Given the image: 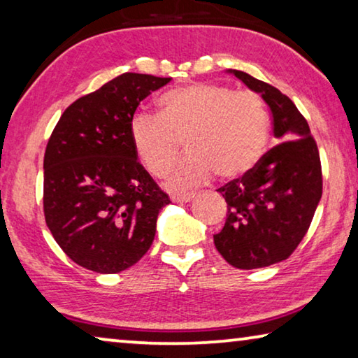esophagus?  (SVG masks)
<instances>
[{
    "mask_svg": "<svg viewBox=\"0 0 358 358\" xmlns=\"http://www.w3.org/2000/svg\"><path fill=\"white\" fill-rule=\"evenodd\" d=\"M196 197L194 193H189V194H173L170 196V199L172 202H191Z\"/></svg>",
    "mask_w": 358,
    "mask_h": 358,
    "instance_id": "obj_1",
    "label": "esophagus"
}]
</instances>
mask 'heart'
<instances>
[{"label": "heart", "instance_id": "heart-1", "mask_svg": "<svg viewBox=\"0 0 358 358\" xmlns=\"http://www.w3.org/2000/svg\"><path fill=\"white\" fill-rule=\"evenodd\" d=\"M159 108L161 115H133L130 136L140 161L156 177L172 169L185 141L189 154L169 177L172 189L193 188L213 172L241 177L260 162L268 145L270 115L257 93L193 83L162 94Z\"/></svg>", "mask_w": 358, "mask_h": 358}]
</instances>
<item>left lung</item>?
<instances>
[{"label": "left lung", "instance_id": "left-lung-1", "mask_svg": "<svg viewBox=\"0 0 358 358\" xmlns=\"http://www.w3.org/2000/svg\"><path fill=\"white\" fill-rule=\"evenodd\" d=\"M227 73L262 96L280 145L250 172L218 189L228 213L213 243L236 268H262L289 257L306 236L322 199V164L307 120L286 94L246 72L228 69Z\"/></svg>", "mask_w": 358, "mask_h": 358}]
</instances>
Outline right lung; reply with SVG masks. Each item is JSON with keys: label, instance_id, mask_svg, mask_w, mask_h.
<instances>
[{"label": "right lung", "instance_id": "1", "mask_svg": "<svg viewBox=\"0 0 358 358\" xmlns=\"http://www.w3.org/2000/svg\"><path fill=\"white\" fill-rule=\"evenodd\" d=\"M170 80L122 73L69 106L52 130L43 162L46 225L83 268L119 273L151 248L170 199L138 162L130 124Z\"/></svg>", "mask_w": 358, "mask_h": 358}]
</instances>
